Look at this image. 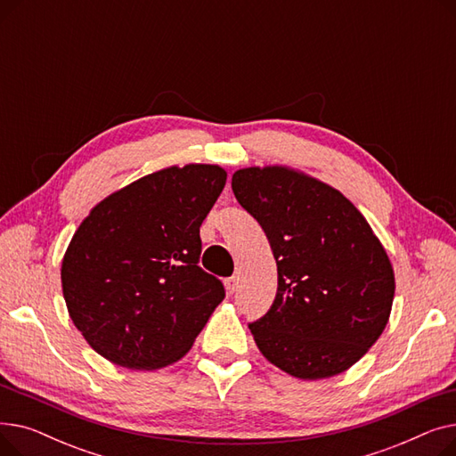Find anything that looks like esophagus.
<instances>
[{"label": "esophagus", "mask_w": 456, "mask_h": 456, "mask_svg": "<svg viewBox=\"0 0 456 456\" xmlns=\"http://www.w3.org/2000/svg\"><path fill=\"white\" fill-rule=\"evenodd\" d=\"M225 290H227V294H231V296L238 290V277H229V279H225Z\"/></svg>", "instance_id": "1"}]
</instances>
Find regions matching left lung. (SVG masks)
<instances>
[{
  "instance_id": "obj_1",
  "label": "left lung",
  "mask_w": 456,
  "mask_h": 456,
  "mask_svg": "<svg viewBox=\"0 0 456 456\" xmlns=\"http://www.w3.org/2000/svg\"><path fill=\"white\" fill-rule=\"evenodd\" d=\"M231 186L277 262L273 305L249 325L256 347L303 380L349 370L385 330L395 294L373 229L340 190L289 166L242 167Z\"/></svg>"
}]
</instances>
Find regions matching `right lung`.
<instances>
[{
    "label": "right lung",
    "mask_w": 456,
    "mask_h": 456,
    "mask_svg": "<svg viewBox=\"0 0 456 456\" xmlns=\"http://www.w3.org/2000/svg\"><path fill=\"white\" fill-rule=\"evenodd\" d=\"M218 164L170 166L116 190L77 227L61 266L68 314L88 346L127 370L190 351L225 290L203 272L200 227L220 198Z\"/></svg>",
    "instance_id": "obj_1"
}]
</instances>
